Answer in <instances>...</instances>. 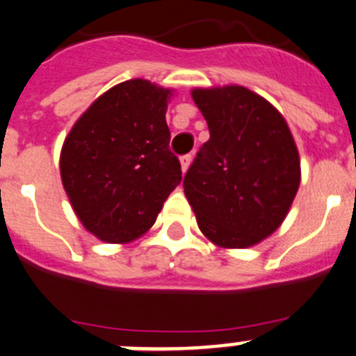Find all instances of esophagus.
I'll return each mask as SVG.
<instances>
[{"label": "esophagus", "mask_w": 356, "mask_h": 356, "mask_svg": "<svg viewBox=\"0 0 356 356\" xmlns=\"http://www.w3.org/2000/svg\"><path fill=\"white\" fill-rule=\"evenodd\" d=\"M191 162H193V156H191V155H184V156H181V159H180L181 171L187 172V169H188V165H191Z\"/></svg>", "instance_id": "esophagus-1"}]
</instances>
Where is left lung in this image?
I'll list each match as a JSON object with an SVG mask.
<instances>
[{
  "instance_id": "8db88e82",
  "label": "left lung",
  "mask_w": 356,
  "mask_h": 356,
  "mask_svg": "<svg viewBox=\"0 0 356 356\" xmlns=\"http://www.w3.org/2000/svg\"><path fill=\"white\" fill-rule=\"evenodd\" d=\"M210 139L184 178L197 226L213 244L250 248L282 225L300 187L287 122L246 87L194 89Z\"/></svg>"
}]
</instances>
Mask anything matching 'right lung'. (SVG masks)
I'll use <instances>...</instances> for the list:
<instances>
[{
  "label": "right lung",
  "mask_w": 356,
  "mask_h": 356,
  "mask_svg": "<svg viewBox=\"0 0 356 356\" xmlns=\"http://www.w3.org/2000/svg\"><path fill=\"white\" fill-rule=\"evenodd\" d=\"M169 89L128 80L99 96L69 131L60 176L71 205L90 234L128 242L153 226L181 181L169 149Z\"/></svg>",
  "instance_id": "obj_1"
}]
</instances>
